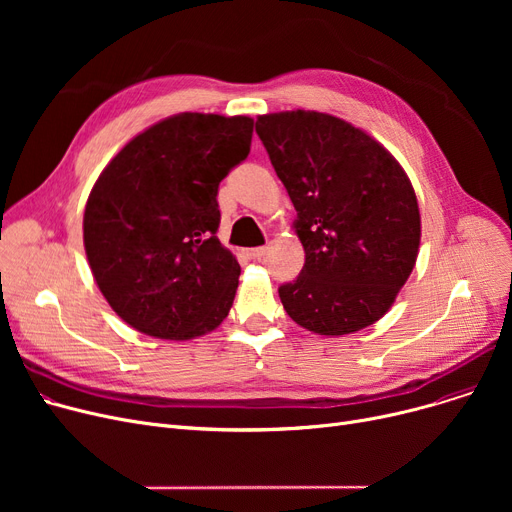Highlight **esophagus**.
Wrapping results in <instances>:
<instances>
[{"instance_id":"esophagus-1","label":"esophagus","mask_w":512,"mask_h":512,"mask_svg":"<svg viewBox=\"0 0 512 512\" xmlns=\"http://www.w3.org/2000/svg\"><path fill=\"white\" fill-rule=\"evenodd\" d=\"M245 255H247L249 259H261V257L265 255V247H257V249H247V251H245Z\"/></svg>"}]
</instances>
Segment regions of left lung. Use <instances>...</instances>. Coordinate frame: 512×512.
I'll return each mask as SVG.
<instances>
[{
    "label": "left lung",
    "instance_id": "8db88e82",
    "mask_svg": "<svg viewBox=\"0 0 512 512\" xmlns=\"http://www.w3.org/2000/svg\"><path fill=\"white\" fill-rule=\"evenodd\" d=\"M255 130L297 209L305 249L297 280L278 288L284 311L321 336L375 324L419 251V205L405 170L369 134L328 114H267Z\"/></svg>",
    "mask_w": 512,
    "mask_h": 512
}]
</instances>
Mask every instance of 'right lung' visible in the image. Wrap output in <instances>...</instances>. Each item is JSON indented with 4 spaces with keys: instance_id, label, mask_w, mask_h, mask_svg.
<instances>
[{
    "instance_id": "1",
    "label": "right lung",
    "mask_w": 512,
    "mask_h": 512,
    "mask_svg": "<svg viewBox=\"0 0 512 512\" xmlns=\"http://www.w3.org/2000/svg\"><path fill=\"white\" fill-rule=\"evenodd\" d=\"M251 139L247 116L178 114L134 137L97 178L85 251L103 297L134 330L191 340L226 319L240 265L215 236L218 188Z\"/></svg>"
}]
</instances>
